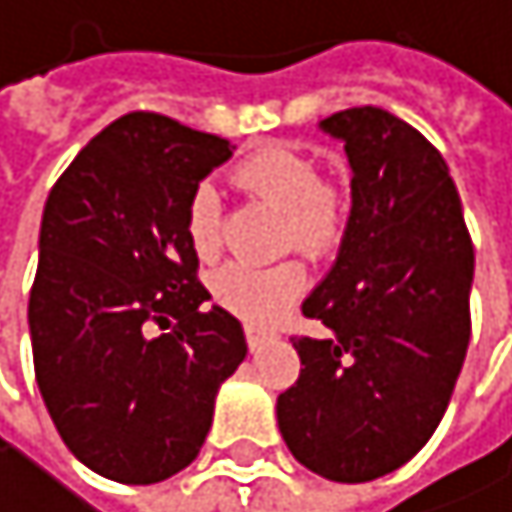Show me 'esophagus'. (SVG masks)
<instances>
[{
  "label": "esophagus",
  "instance_id": "34e87169",
  "mask_svg": "<svg viewBox=\"0 0 512 512\" xmlns=\"http://www.w3.org/2000/svg\"><path fill=\"white\" fill-rule=\"evenodd\" d=\"M267 338H270V331H267L264 325H254V322H248V325H245V341H248V347H251V350H254V347H261Z\"/></svg>",
  "mask_w": 512,
  "mask_h": 512
}]
</instances>
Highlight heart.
Instances as JSON below:
<instances>
[{"mask_svg": "<svg viewBox=\"0 0 512 512\" xmlns=\"http://www.w3.org/2000/svg\"><path fill=\"white\" fill-rule=\"evenodd\" d=\"M233 184L273 208H282V248H298L307 258H325L341 245L350 224V190L334 174H319L316 162L294 147H264L233 168ZM184 233L199 261H214L224 245L221 202L208 184H199L184 208ZM301 261L251 267L242 261L211 273V298L224 310L264 322L279 316L304 291Z\"/></svg>", "mask_w": 512, "mask_h": 512, "instance_id": "heart-1", "label": "heart"}]
</instances>
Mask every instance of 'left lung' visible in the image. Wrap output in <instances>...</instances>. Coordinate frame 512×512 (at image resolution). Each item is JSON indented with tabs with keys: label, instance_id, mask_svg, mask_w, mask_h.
<instances>
[{
	"label": "left lung",
	"instance_id": "1",
	"mask_svg": "<svg viewBox=\"0 0 512 512\" xmlns=\"http://www.w3.org/2000/svg\"><path fill=\"white\" fill-rule=\"evenodd\" d=\"M353 168L331 273L304 301L322 338H291L301 375L279 393L288 451L331 482L399 470L436 433L470 344L473 239L448 165L378 107L322 119Z\"/></svg>",
	"mask_w": 512,
	"mask_h": 512
}]
</instances>
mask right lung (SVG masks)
Segmentation results:
<instances>
[{
    "mask_svg": "<svg viewBox=\"0 0 512 512\" xmlns=\"http://www.w3.org/2000/svg\"><path fill=\"white\" fill-rule=\"evenodd\" d=\"M230 141L125 113L48 193L30 288L36 384L73 455L122 485L190 467L218 387L245 359L224 307L205 310L184 208Z\"/></svg>",
    "mask_w": 512,
    "mask_h": 512,
    "instance_id": "obj_1",
    "label": "right lung"
}]
</instances>
